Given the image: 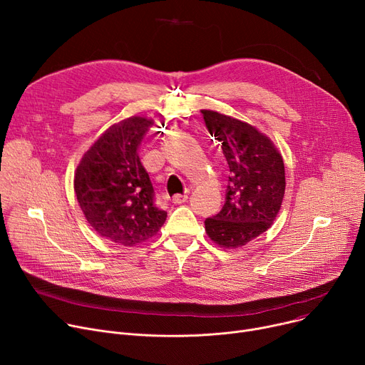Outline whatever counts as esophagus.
Wrapping results in <instances>:
<instances>
[{"instance_id": "1", "label": "esophagus", "mask_w": 365, "mask_h": 365, "mask_svg": "<svg viewBox=\"0 0 365 365\" xmlns=\"http://www.w3.org/2000/svg\"><path fill=\"white\" fill-rule=\"evenodd\" d=\"M186 200H187V195L186 194H176L175 197H173V202H175V204H183V202H186Z\"/></svg>"}]
</instances>
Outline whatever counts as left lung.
<instances>
[{"instance_id": "left-lung-1", "label": "left lung", "mask_w": 365, "mask_h": 365, "mask_svg": "<svg viewBox=\"0 0 365 365\" xmlns=\"http://www.w3.org/2000/svg\"><path fill=\"white\" fill-rule=\"evenodd\" d=\"M201 113L229 165L225 204L216 216L205 219V232L220 247L237 248L274 223L285 192L284 161L256 127L216 110Z\"/></svg>"}]
</instances>
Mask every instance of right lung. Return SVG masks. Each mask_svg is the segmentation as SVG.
I'll return each mask as SVG.
<instances>
[{"mask_svg":"<svg viewBox=\"0 0 365 365\" xmlns=\"http://www.w3.org/2000/svg\"><path fill=\"white\" fill-rule=\"evenodd\" d=\"M152 121L131 117L110 125L84 153L73 189L87 222L101 237L125 247L155 235L167 213L139 158V146Z\"/></svg>","mask_w":365,"mask_h":365,"instance_id":"obj_1","label":"right lung"}]
</instances>
